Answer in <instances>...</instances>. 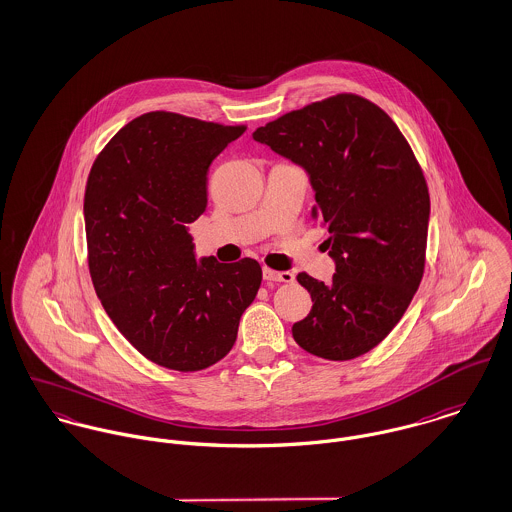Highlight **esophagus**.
Masks as SVG:
<instances>
[{
    "label": "esophagus",
    "mask_w": 512,
    "mask_h": 512,
    "mask_svg": "<svg viewBox=\"0 0 512 512\" xmlns=\"http://www.w3.org/2000/svg\"><path fill=\"white\" fill-rule=\"evenodd\" d=\"M262 274L266 281H279V283H293V279H295L291 272H276L272 268H264Z\"/></svg>",
    "instance_id": "34e87169"
}]
</instances>
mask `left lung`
Masks as SVG:
<instances>
[{
    "label": "left lung",
    "mask_w": 512,
    "mask_h": 512,
    "mask_svg": "<svg viewBox=\"0 0 512 512\" xmlns=\"http://www.w3.org/2000/svg\"><path fill=\"white\" fill-rule=\"evenodd\" d=\"M252 137L305 168L311 215L330 233L332 283L297 276L313 309L291 328L295 342L332 362L370 352L401 321L424 274L430 195L409 142L356 93L289 111Z\"/></svg>",
    "instance_id": "obj_1"
}]
</instances>
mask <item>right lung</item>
Here are the masks:
<instances>
[{
  "instance_id": "add662e5",
  "label": "right lung",
  "mask_w": 512,
  "mask_h": 512,
  "mask_svg": "<svg viewBox=\"0 0 512 512\" xmlns=\"http://www.w3.org/2000/svg\"><path fill=\"white\" fill-rule=\"evenodd\" d=\"M244 131L150 111L107 142L88 176L95 293L119 332L168 370L199 372L223 360L262 283L252 258L197 262L187 231L207 207L211 162Z\"/></svg>"
}]
</instances>
